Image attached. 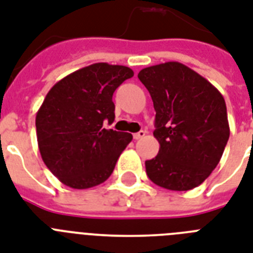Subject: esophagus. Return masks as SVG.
<instances>
[{
    "mask_svg": "<svg viewBox=\"0 0 253 253\" xmlns=\"http://www.w3.org/2000/svg\"><path fill=\"white\" fill-rule=\"evenodd\" d=\"M146 131H143V130H140L139 131V132H135L134 135H132V136H134V139L135 140H138V139H142V138H144V136H146Z\"/></svg>",
    "mask_w": 253,
    "mask_h": 253,
    "instance_id": "esophagus-1",
    "label": "esophagus"
}]
</instances>
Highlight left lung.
<instances>
[{"label": "left lung", "mask_w": 253, "mask_h": 253, "mask_svg": "<svg viewBox=\"0 0 253 253\" xmlns=\"http://www.w3.org/2000/svg\"><path fill=\"white\" fill-rule=\"evenodd\" d=\"M156 111V158L147 160L154 184L184 192L201 185L218 166L230 136L223 95L186 65L168 61L142 69Z\"/></svg>", "instance_id": "left-lung-1"}]
</instances>
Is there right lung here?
I'll use <instances>...</instances> for the list:
<instances>
[{
	"mask_svg": "<svg viewBox=\"0 0 253 253\" xmlns=\"http://www.w3.org/2000/svg\"><path fill=\"white\" fill-rule=\"evenodd\" d=\"M134 76L125 65L95 63L57 81L37 113L38 146L47 168L64 185L87 189L110 177L132 135L111 128L113 93Z\"/></svg>",
	"mask_w": 253,
	"mask_h": 253,
	"instance_id": "1",
	"label": "right lung"
}]
</instances>
